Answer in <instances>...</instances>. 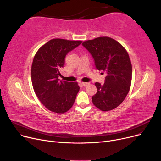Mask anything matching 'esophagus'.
<instances>
[{"instance_id":"obj_1","label":"esophagus","mask_w":161,"mask_h":161,"mask_svg":"<svg viewBox=\"0 0 161 161\" xmlns=\"http://www.w3.org/2000/svg\"><path fill=\"white\" fill-rule=\"evenodd\" d=\"M81 84L82 85V86H83V87H86V86H87L88 84H89V83H84V82H81Z\"/></svg>"}]
</instances>
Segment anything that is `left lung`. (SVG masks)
<instances>
[{"label":"left lung","instance_id":"8db88e82","mask_svg":"<svg viewBox=\"0 0 161 161\" xmlns=\"http://www.w3.org/2000/svg\"><path fill=\"white\" fill-rule=\"evenodd\" d=\"M82 46L94 59L97 69L107 74L103 85L95 83L97 92L92 97L93 104L104 112L120 105L129 91L132 64L123 46L113 38L102 36L85 41Z\"/></svg>","mask_w":161,"mask_h":161}]
</instances>
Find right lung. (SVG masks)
<instances>
[{
	"mask_svg": "<svg viewBox=\"0 0 161 161\" xmlns=\"http://www.w3.org/2000/svg\"><path fill=\"white\" fill-rule=\"evenodd\" d=\"M81 42L52 39L42 46L34 57L31 67L34 91L40 102L53 112L64 114L74 103L80 90L78 83L60 81L58 78L66 55Z\"/></svg>",
	"mask_w": 161,
	"mask_h": 161,
	"instance_id": "1",
	"label": "right lung"
}]
</instances>
